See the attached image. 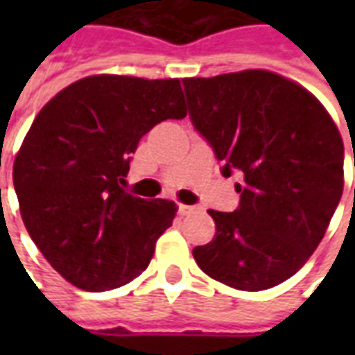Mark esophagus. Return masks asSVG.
I'll use <instances>...</instances> for the list:
<instances>
[{
    "instance_id": "esophagus-1",
    "label": "esophagus",
    "mask_w": 355,
    "mask_h": 355,
    "mask_svg": "<svg viewBox=\"0 0 355 355\" xmlns=\"http://www.w3.org/2000/svg\"><path fill=\"white\" fill-rule=\"evenodd\" d=\"M193 211H196V207H193V205H182V203L178 205V213H180L182 216L190 215V213H193Z\"/></svg>"
}]
</instances>
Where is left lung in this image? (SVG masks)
<instances>
[{
  "mask_svg": "<svg viewBox=\"0 0 355 355\" xmlns=\"http://www.w3.org/2000/svg\"><path fill=\"white\" fill-rule=\"evenodd\" d=\"M182 85L190 119L223 162L220 173L241 177L238 209L209 211L216 234L193 259L234 289L275 287L304 266L340 201V132L312 93L274 72L188 78Z\"/></svg>",
  "mask_w": 355,
  "mask_h": 355,
  "instance_id": "obj_1",
  "label": "left lung"
}]
</instances>
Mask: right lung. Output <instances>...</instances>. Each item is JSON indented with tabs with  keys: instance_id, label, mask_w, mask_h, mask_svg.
Instances as JSON below:
<instances>
[{
	"instance_id": "obj_1",
	"label": "right lung",
	"mask_w": 355,
	"mask_h": 355,
	"mask_svg": "<svg viewBox=\"0 0 355 355\" xmlns=\"http://www.w3.org/2000/svg\"><path fill=\"white\" fill-rule=\"evenodd\" d=\"M186 116L178 80L89 76L35 116L12 182L30 238L83 291L117 289L148 268L177 213L123 190L131 154L165 119Z\"/></svg>"
}]
</instances>
